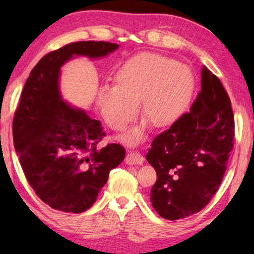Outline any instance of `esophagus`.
<instances>
[{
	"instance_id": "34e87169",
	"label": "esophagus",
	"mask_w": 254,
	"mask_h": 254,
	"mask_svg": "<svg viewBox=\"0 0 254 254\" xmlns=\"http://www.w3.org/2000/svg\"><path fill=\"white\" fill-rule=\"evenodd\" d=\"M143 156L137 151H130L126 156V163L128 165H140L143 163Z\"/></svg>"
}]
</instances>
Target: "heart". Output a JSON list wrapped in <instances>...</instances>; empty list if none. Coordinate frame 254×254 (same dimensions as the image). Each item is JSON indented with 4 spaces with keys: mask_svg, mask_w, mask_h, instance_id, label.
Wrapping results in <instances>:
<instances>
[{
    "mask_svg": "<svg viewBox=\"0 0 254 254\" xmlns=\"http://www.w3.org/2000/svg\"><path fill=\"white\" fill-rule=\"evenodd\" d=\"M117 85H103L96 93V106L109 127L123 130L138 113L156 129H164L185 116L195 91V76L186 64L156 53H142L125 62L116 75ZM144 127L123 136L136 143Z\"/></svg>",
    "mask_w": 254,
    "mask_h": 254,
    "instance_id": "1",
    "label": "heart"
}]
</instances>
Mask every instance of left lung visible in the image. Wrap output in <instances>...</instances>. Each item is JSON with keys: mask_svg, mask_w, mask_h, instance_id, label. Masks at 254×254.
Listing matches in <instances>:
<instances>
[{"mask_svg": "<svg viewBox=\"0 0 254 254\" xmlns=\"http://www.w3.org/2000/svg\"><path fill=\"white\" fill-rule=\"evenodd\" d=\"M234 113L220 79L203 65L190 111L154 138L145 156L157 180L150 201L175 221L200 211L217 192L234 147Z\"/></svg>", "mask_w": 254, "mask_h": 254, "instance_id": "1", "label": "left lung"}]
</instances>
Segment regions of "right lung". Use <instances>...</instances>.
<instances>
[{"mask_svg":"<svg viewBox=\"0 0 254 254\" xmlns=\"http://www.w3.org/2000/svg\"><path fill=\"white\" fill-rule=\"evenodd\" d=\"M119 48L106 41H78L51 52L30 72L12 123L13 145L27 182L45 203L83 213L95 203L109 173L125 158L124 147L97 144L105 136L98 120L71 106L60 90L61 68L76 57L105 58Z\"/></svg>","mask_w":254,"mask_h":254,"instance_id":"1","label":"right lung"}]
</instances>
